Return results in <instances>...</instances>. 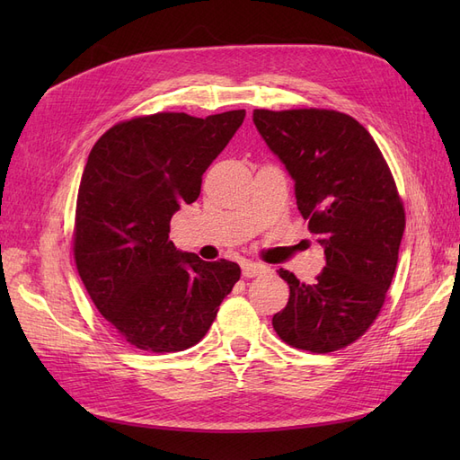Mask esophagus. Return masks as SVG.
<instances>
[{"label": "esophagus", "instance_id": "esophagus-1", "mask_svg": "<svg viewBox=\"0 0 460 460\" xmlns=\"http://www.w3.org/2000/svg\"><path fill=\"white\" fill-rule=\"evenodd\" d=\"M269 270H270V267H267V264H262V262H253V261L242 262V272L245 278H255L261 274H267Z\"/></svg>", "mask_w": 460, "mask_h": 460}]
</instances>
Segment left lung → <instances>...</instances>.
Segmentation results:
<instances>
[{"label": "left lung", "instance_id": "1", "mask_svg": "<svg viewBox=\"0 0 460 460\" xmlns=\"http://www.w3.org/2000/svg\"><path fill=\"white\" fill-rule=\"evenodd\" d=\"M253 122L294 180L299 213L326 255L313 284L278 270L289 301L272 326L297 349H341L370 328L394 280L405 230L394 176L372 136L349 115L255 109Z\"/></svg>", "mask_w": 460, "mask_h": 460}]
</instances>
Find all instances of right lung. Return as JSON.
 Wrapping results in <instances>:
<instances>
[{"label": "right lung", "instance_id": "right-lung-1", "mask_svg": "<svg viewBox=\"0 0 460 460\" xmlns=\"http://www.w3.org/2000/svg\"><path fill=\"white\" fill-rule=\"evenodd\" d=\"M243 119V109L137 117L109 128L90 151L76 201V269L97 311L137 349L196 345L240 280L235 262L178 252L169 234L172 215L199 198L203 172Z\"/></svg>", "mask_w": 460, "mask_h": 460}]
</instances>
